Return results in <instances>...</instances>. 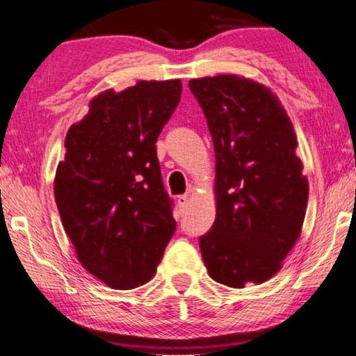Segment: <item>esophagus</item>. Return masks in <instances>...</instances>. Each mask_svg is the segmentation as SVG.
<instances>
[{"label": "esophagus", "mask_w": 356, "mask_h": 356, "mask_svg": "<svg viewBox=\"0 0 356 356\" xmlns=\"http://www.w3.org/2000/svg\"><path fill=\"white\" fill-rule=\"evenodd\" d=\"M177 203L181 208H186L188 205V195H181L177 198Z\"/></svg>", "instance_id": "34e87169"}]
</instances>
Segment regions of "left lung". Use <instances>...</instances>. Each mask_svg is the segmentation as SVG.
I'll use <instances>...</instances> for the list:
<instances>
[{
    "label": "left lung",
    "mask_w": 356,
    "mask_h": 356,
    "mask_svg": "<svg viewBox=\"0 0 356 356\" xmlns=\"http://www.w3.org/2000/svg\"><path fill=\"white\" fill-rule=\"evenodd\" d=\"M215 145L216 218L200 238L208 275L244 288L270 280L300 239L309 186L280 99L254 79L205 76L188 83Z\"/></svg>",
    "instance_id": "left-lung-1"
}]
</instances>
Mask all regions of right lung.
I'll use <instances>...</instances> for the list:
<instances>
[{
    "label": "right lung",
    "instance_id": "obj_1",
    "mask_svg": "<svg viewBox=\"0 0 356 356\" xmlns=\"http://www.w3.org/2000/svg\"><path fill=\"white\" fill-rule=\"evenodd\" d=\"M181 94V79L107 89L66 134L56 207L76 257L113 290L148 283L175 231L156 140Z\"/></svg>",
    "mask_w": 356,
    "mask_h": 356
}]
</instances>
